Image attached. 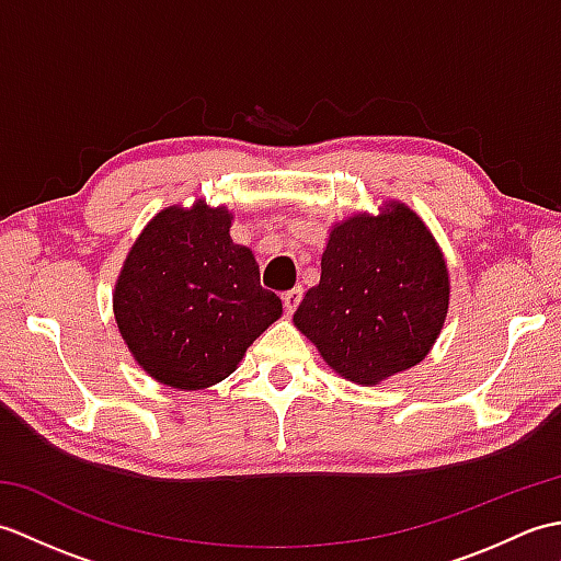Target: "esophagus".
<instances>
[{
  "label": "esophagus",
  "mask_w": 561,
  "mask_h": 561,
  "mask_svg": "<svg viewBox=\"0 0 561 561\" xmlns=\"http://www.w3.org/2000/svg\"><path fill=\"white\" fill-rule=\"evenodd\" d=\"M299 301H301V289H289V291L282 294V304H284V311H287V313H294L296 306H299Z\"/></svg>",
  "instance_id": "esophagus-1"
}]
</instances>
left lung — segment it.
<instances>
[{
	"instance_id": "left-lung-1",
	"label": "left lung",
	"mask_w": 561,
	"mask_h": 561,
	"mask_svg": "<svg viewBox=\"0 0 561 561\" xmlns=\"http://www.w3.org/2000/svg\"><path fill=\"white\" fill-rule=\"evenodd\" d=\"M450 301L446 257L420 214L388 199L330 229L320 282L294 325L323 362L356 386H378L432 352Z\"/></svg>"
}]
</instances>
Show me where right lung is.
Returning <instances> with one entry per match:
<instances>
[{
	"instance_id": "1",
	"label": "right lung",
	"mask_w": 561,
	"mask_h": 561,
	"mask_svg": "<svg viewBox=\"0 0 561 561\" xmlns=\"http://www.w3.org/2000/svg\"><path fill=\"white\" fill-rule=\"evenodd\" d=\"M229 207L161 209L123 262L113 313L129 354L159 383L202 390L236 371L245 350L282 318L260 287L253 250L233 243Z\"/></svg>"
}]
</instances>
